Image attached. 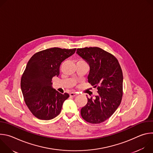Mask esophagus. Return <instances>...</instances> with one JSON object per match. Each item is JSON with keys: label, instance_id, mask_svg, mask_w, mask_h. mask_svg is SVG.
<instances>
[{"label": "esophagus", "instance_id": "esophagus-1", "mask_svg": "<svg viewBox=\"0 0 153 153\" xmlns=\"http://www.w3.org/2000/svg\"><path fill=\"white\" fill-rule=\"evenodd\" d=\"M70 96L71 97H74V96H77V93H74V92H72V93H71L70 94Z\"/></svg>", "mask_w": 153, "mask_h": 153}]
</instances>
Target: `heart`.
<instances>
[{
    "label": "heart",
    "mask_w": 153,
    "mask_h": 153,
    "mask_svg": "<svg viewBox=\"0 0 153 153\" xmlns=\"http://www.w3.org/2000/svg\"><path fill=\"white\" fill-rule=\"evenodd\" d=\"M81 61H82V60H81Z\"/></svg>",
    "instance_id": "1"
}]
</instances>
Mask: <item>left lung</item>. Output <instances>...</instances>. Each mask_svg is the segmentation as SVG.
Masks as SVG:
<instances>
[{
    "instance_id": "obj_1",
    "label": "left lung",
    "mask_w": 153,
    "mask_h": 153,
    "mask_svg": "<svg viewBox=\"0 0 153 153\" xmlns=\"http://www.w3.org/2000/svg\"><path fill=\"white\" fill-rule=\"evenodd\" d=\"M90 66L88 81L97 88L98 95L80 110L82 118L100 123L110 118L120 105L123 95V74L117 59L98 47L78 48L76 53Z\"/></svg>"
}]
</instances>
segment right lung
Returning <instances> with one entry per match:
<instances>
[{
    "label": "right lung",
    "mask_w": 153,
    "mask_h": 153,
    "mask_svg": "<svg viewBox=\"0 0 153 153\" xmlns=\"http://www.w3.org/2000/svg\"><path fill=\"white\" fill-rule=\"evenodd\" d=\"M74 49L51 48L34 54L22 76L20 86L24 100L32 114L41 120L57 116L69 94L59 93L52 86L63 61L75 53Z\"/></svg>",
    "instance_id": "add662e5"
}]
</instances>
